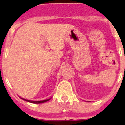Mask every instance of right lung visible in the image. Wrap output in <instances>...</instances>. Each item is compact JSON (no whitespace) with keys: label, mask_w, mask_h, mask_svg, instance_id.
<instances>
[{"label":"right lung","mask_w":125,"mask_h":125,"mask_svg":"<svg viewBox=\"0 0 125 125\" xmlns=\"http://www.w3.org/2000/svg\"><path fill=\"white\" fill-rule=\"evenodd\" d=\"M21 99H22V100H25V101H26L28 102H30V103H36V104H38V103H45V102H48V100H50L51 98H50V99H46V100H40V101H33V100H27V99H23V98H21Z\"/></svg>","instance_id":"1"}]
</instances>
